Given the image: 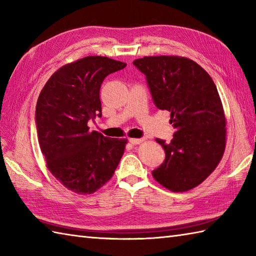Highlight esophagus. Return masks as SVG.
Returning <instances> with one entry per match:
<instances>
[{"label": "esophagus", "mask_w": 256, "mask_h": 256, "mask_svg": "<svg viewBox=\"0 0 256 256\" xmlns=\"http://www.w3.org/2000/svg\"><path fill=\"white\" fill-rule=\"evenodd\" d=\"M128 142L132 145H138L143 142V138H128Z\"/></svg>", "instance_id": "34e87169"}]
</instances>
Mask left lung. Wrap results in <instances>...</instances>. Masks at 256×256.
I'll return each mask as SVG.
<instances>
[{"mask_svg":"<svg viewBox=\"0 0 256 256\" xmlns=\"http://www.w3.org/2000/svg\"><path fill=\"white\" fill-rule=\"evenodd\" d=\"M133 64L145 74L156 108L170 112V143L156 138L165 160L152 175L172 192H187L214 170L226 148V118L216 86L192 59L153 56Z\"/></svg>","mask_w":256,"mask_h":256,"instance_id":"1","label":"left lung"}]
</instances>
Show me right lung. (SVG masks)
<instances>
[{
  "label": "right lung",
  "instance_id": "right-lung-1",
  "mask_svg": "<svg viewBox=\"0 0 256 256\" xmlns=\"http://www.w3.org/2000/svg\"><path fill=\"white\" fill-rule=\"evenodd\" d=\"M126 64L88 56L58 69L38 96L35 122L40 150L57 180L79 194L96 192L113 176L126 140L89 131L101 116L100 88Z\"/></svg>",
  "mask_w": 256,
  "mask_h": 256
}]
</instances>
